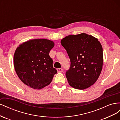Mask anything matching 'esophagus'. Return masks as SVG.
I'll return each instance as SVG.
<instances>
[{
    "label": "esophagus",
    "instance_id": "esophagus-1",
    "mask_svg": "<svg viewBox=\"0 0 120 120\" xmlns=\"http://www.w3.org/2000/svg\"><path fill=\"white\" fill-rule=\"evenodd\" d=\"M57 71L59 72H61L63 71V70L62 68H57Z\"/></svg>",
    "mask_w": 120,
    "mask_h": 120
}]
</instances>
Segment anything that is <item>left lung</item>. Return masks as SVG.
Wrapping results in <instances>:
<instances>
[{"label": "left lung", "mask_w": 120, "mask_h": 120, "mask_svg": "<svg viewBox=\"0 0 120 120\" xmlns=\"http://www.w3.org/2000/svg\"><path fill=\"white\" fill-rule=\"evenodd\" d=\"M71 60L66 77L71 86L84 90L95 83L103 68V48L98 39L82 33L69 35L61 40Z\"/></svg>", "instance_id": "8db88e82"}]
</instances>
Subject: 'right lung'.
<instances>
[{"label": "right lung", "mask_w": 120, "mask_h": 120, "mask_svg": "<svg viewBox=\"0 0 120 120\" xmlns=\"http://www.w3.org/2000/svg\"><path fill=\"white\" fill-rule=\"evenodd\" d=\"M53 41L41 38L30 40L16 48L13 56L16 74L25 85L40 90L48 86L57 73L49 53Z\"/></svg>", "instance_id": "obj_1"}]
</instances>
